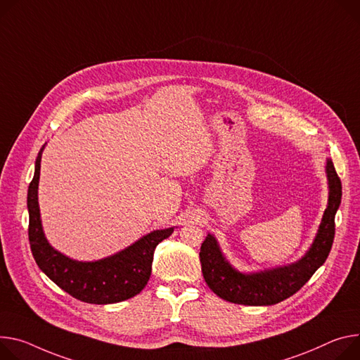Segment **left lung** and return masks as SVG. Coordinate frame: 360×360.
Segmentation results:
<instances>
[{
	"label": "left lung",
	"instance_id": "left-lung-1",
	"mask_svg": "<svg viewBox=\"0 0 360 360\" xmlns=\"http://www.w3.org/2000/svg\"><path fill=\"white\" fill-rule=\"evenodd\" d=\"M329 179V204L319 233L307 254L287 267L243 274L222 257L215 238L208 234L201 245L200 259L208 287L221 299L244 306H270L297 292L328 258L335 238V215L342 201V182L330 159L326 163Z\"/></svg>",
	"mask_w": 360,
	"mask_h": 360
}]
</instances>
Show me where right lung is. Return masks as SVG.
Here are the masks:
<instances>
[{"label": "right lung", "mask_w": 360, "mask_h": 360, "mask_svg": "<svg viewBox=\"0 0 360 360\" xmlns=\"http://www.w3.org/2000/svg\"><path fill=\"white\" fill-rule=\"evenodd\" d=\"M43 148L36 159V172L27 197L28 240L37 266L60 288L84 303L110 304L136 296L150 277L156 245L168 238L174 228L156 230L126 250L93 263L75 261L60 254L47 243L40 219L37 189Z\"/></svg>", "instance_id": "1"}]
</instances>
